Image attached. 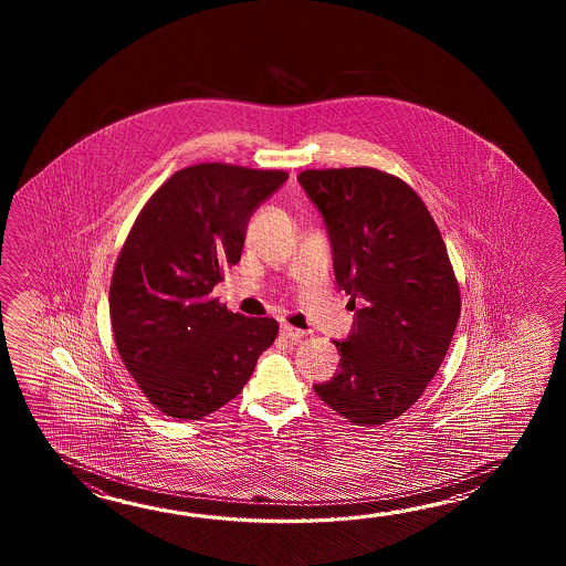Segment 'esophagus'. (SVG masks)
Returning a JSON list of instances; mask_svg holds the SVG:
<instances>
[{
    "label": "esophagus",
    "instance_id": "obj_1",
    "mask_svg": "<svg viewBox=\"0 0 566 566\" xmlns=\"http://www.w3.org/2000/svg\"><path fill=\"white\" fill-rule=\"evenodd\" d=\"M281 336L287 337L291 342H297L303 337V332L297 329V327H293V325L283 324L281 325Z\"/></svg>",
    "mask_w": 566,
    "mask_h": 566
}]
</instances>
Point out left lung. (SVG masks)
<instances>
[{
    "instance_id": "left-lung-1",
    "label": "left lung",
    "mask_w": 566,
    "mask_h": 566,
    "mask_svg": "<svg viewBox=\"0 0 566 566\" xmlns=\"http://www.w3.org/2000/svg\"><path fill=\"white\" fill-rule=\"evenodd\" d=\"M301 188L322 214L337 287L354 325L337 342L317 397L356 424H382L417 402L458 327L459 285L446 242L417 192L373 168L307 169Z\"/></svg>"
}]
</instances>
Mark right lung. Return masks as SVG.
Listing matches in <instances>:
<instances>
[{
	"instance_id": "right-lung-1",
	"label": "right lung",
	"mask_w": 566,
	"mask_h": 566,
	"mask_svg": "<svg viewBox=\"0 0 566 566\" xmlns=\"http://www.w3.org/2000/svg\"><path fill=\"white\" fill-rule=\"evenodd\" d=\"M285 181V171L229 164L180 169L120 249L108 291L113 336L125 368L168 417L198 421L224 407L277 337L275 319L229 312L210 293L241 261L254 210Z\"/></svg>"
}]
</instances>
